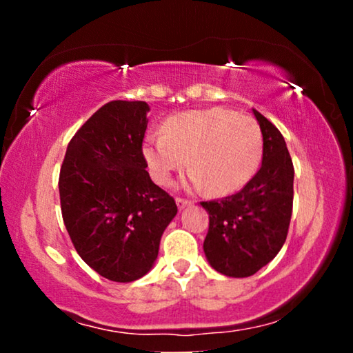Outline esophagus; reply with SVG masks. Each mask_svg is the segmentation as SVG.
I'll return each mask as SVG.
<instances>
[{
    "label": "esophagus",
    "instance_id": "1",
    "mask_svg": "<svg viewBox=\"0 0 353 353\" xmlns=\"http://www.w3.org/2000/svg\"><path fill=\"white\" fill-rule=\"evenodd\" d=\"M190 204H191V201L183 199V197H176V205H178V209H180V210H183L185 207H188Z\"/></svg>",
    "mask_w": 353,
    "mask_h": 353
}]
</instances>
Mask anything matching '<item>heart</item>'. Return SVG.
Segmentation results:
<instances>
[{
	"instance_id": "obj_1",
	"label": "heart",
	"mask_w": 353,
	"mask_h": 353,
	"mask_svg": "<svg viewBox=\"0 0 353 353\" xmlns=\"http://www.w3.org/2000/svg\"><path fill=\"white\" fill-rule=\"evenodd\" d=\"M263 139L257 122L233 110H190L168 119L163 134H149L143 154L159 185L188 163L185 185L207 186L212 194H230L243 188L262 159Z\"/></svg>"
}]
</instances>
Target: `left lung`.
<instances>
[{"label":"left lung","instance_id":"obj_1","mask_svg":"<svg viewBox=\"0 0 353 353\" xmlns=\"http://www.w3.org/2000/svg\"><path fill=\"white\" fill-rule=\"evenodd\" d=\"M263 137L262 167L236 194L201 202L209 214L204 254L210 267L248 278L276 257L292 215L294 167L279 130L252 109Z\"/></svg>","mask_w":353,"mask_h":353}]
</instances>
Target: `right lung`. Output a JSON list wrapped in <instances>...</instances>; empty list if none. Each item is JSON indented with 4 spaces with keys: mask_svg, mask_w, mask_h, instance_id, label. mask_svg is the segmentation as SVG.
I'll list each match as a JSON object with an SVG mask.
<instances>
[{
    "mask_svg": "<svg viewBox=\"0 0 353 353\" xmlns=\"http://www.w3.org/2000/svg\"><path fill=\"white\" fill-rule=\"evenodd\" d=\"M148 112L144 101L104 104L70 139L59 173L62 219L75 250L117 283L137 281L152 268L178 212L146 170Z\"/></svg>",
    "mask_w": 353,
    "mask_h": 353,
    "instance_id": "right-lung-1",
    "label": "right lung"
}]
</instances>
